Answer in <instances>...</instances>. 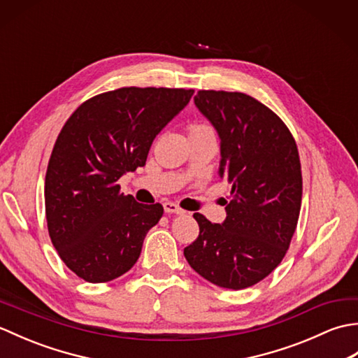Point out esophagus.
I'll list each match as a JSON object with an SVG mask.
<instances>
[{
  "instance_id": "34e87169",
  "label": "esophagus",
  "mask_w": 358,
  "mask_h": 358,
  "mask_svg": "<svg viewBox=\"0 0 358 358\" xmlns=\"http://www.w3.org/2000/svg\"><path fill=\"white\" fill-rule=\"evenodd\" d=\"M163 209L164 212H167V214H177V215H183L185 210L181 209L178 204H175L172 201H164L163 203Z\"/></svg>"
}]
</instances>
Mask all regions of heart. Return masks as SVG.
Wrapping results in <instances>:
<instances>
[{
    "label": "heart",
    "mask_w": 358,
    "mask_h": 358,
    "mask_svg": "<svg viewBox=\"0 0 358 358\" xmlns=\"http://www.w3.org/2000/svg\"><path fill=\"white\" fill-rule=\"evenodd\" d=\"M195 127H196V126H195Z\"/></svg>",
    "instance_id": "1"
}]
</instances>
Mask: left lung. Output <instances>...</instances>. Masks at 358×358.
Here are the masks:
<instances>
[{
    "instance_id": "obj_1",
    "label": "left lung",
    "mask_w": 358,
    "mask_h": 358,
    "mask_svg": "<svg viewBox=\"0 0 358 358\" xmlns=\"http://www.w3.org/2000/svg\"><path fill=\"white\" fill-rule=\"evenodd\" d=\"M196 109L220 138L218 177L232 186L222 224L200 214V235L185 248L191 268L210 283L245 289L283 260L301 206V167L289 129L241 92L200 90Z\"/></svg>"
}]
</instances>
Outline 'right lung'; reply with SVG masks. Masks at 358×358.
Here are the masks:
<instances>
[{"instance_id":"1","label":"right lung","mask_w":358,"mask_h":358,"mask_svg":"<svg viewBox=\"0 0 358 358\" xmlns=\"http://www.w3.org/2000/svg\"><path fill=\"white\" fill-rule=\"evenodd\" d=\"M192 95V89H117L83 103L59 132L45 172V218L62 260L83 280H115L138 260L163 206L136 203L117 181L146 164L152 141Z\"/></svg>"}]
</instances>
